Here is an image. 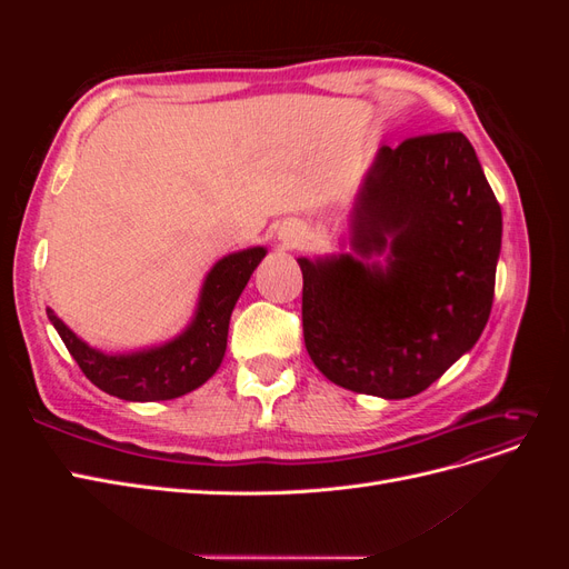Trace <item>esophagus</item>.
<instances>
[{"label": "esophagus", "mask_w": 569, "mask_h": 569, "mask_svg": "<svg viewBox=\"0 0 569 569\" xmlns=\"http://www.w3.org/2000/svg\"><path fill=\"white\" fill-rule=\"evenodd\" d=\"M299 234H303L299 228H295V230H291V237H299Z\"/></svg>", "instance_id": "34e87169"}]
</instances>
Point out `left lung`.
Segmentation results:
<instances>
[{
    "label": "left lung",
    "mask_w": 569,
    "mask_h": 569,
    "mask_svg": "<svg viewBox=\"0 0 569 569\" xmlns=\"http://www.w3.org/2000/svg\"><path fill=\"white\" fill-rule=\"evenodd\" d=\"M501 206L462 132L382 147L356 203L360 258H299L303 341L327 380L408 399L470 351L491 313Z\"/></svg>",
    "instance_id": "left-lung-1"
}]
</instances>
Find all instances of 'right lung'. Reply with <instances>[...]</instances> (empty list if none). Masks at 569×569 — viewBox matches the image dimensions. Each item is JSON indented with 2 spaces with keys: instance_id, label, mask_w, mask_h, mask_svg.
Instances as JSON below:
<instances>
[{
  "instance_id": "obj_1",
  "label": "right lung",
  "mask_w": 569,
  "mask_h": 569,
  "mask_svg": "<svg viewBox=\"0 0 569 569\" xmlns=\"http://www.w3.org/2000/svg\"><path fill=\"white\" fill-rule=\"evenodd\" d=\"M263 256V247H253L218 261L203 282L192 325L178 339L159 349L130 356H107L80 341L54 313H47L68 353L76 358L84 377L101 391L126 401L178 399V396L201 387L218 370L228 347L232 308Z\"/></svg>"
}]
</instances>
